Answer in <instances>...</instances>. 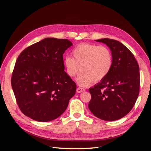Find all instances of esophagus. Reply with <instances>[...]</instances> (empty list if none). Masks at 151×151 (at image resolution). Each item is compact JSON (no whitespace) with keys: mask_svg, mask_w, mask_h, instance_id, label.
Masks as SVG:
<instances>
[{"mask_svg":"<svg viewBox=\"0 0 151 151\" xmlns=\"http://www.w3.org/2000/svg\"><path fill=\"white\" fill-rule=\"evenodd\" d=\"M84 91H85V89L84 88H78L77 89H76V92L78 93Z\"/></svg>","mask_w":151,"mask_h":151,"instance_id":"obj_1","label":"esophagus"}]
</instances>
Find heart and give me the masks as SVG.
Segmentation results:
<instances>
[{
  "label": "heart",
  "mask_w": 151,
  "mask_h": 151,
  "mask_svg": "<svg viewBox=\"0 0 151 151\" xmlns=\"http://www.w3.org/2000/svg\"><path fill=\"white\" fill-rule=\"evenodd\" d=\"M72 56L63 60L65 72L69 77H75L81 69L82 72L77 78L79 86L85 87L91 82L101 81L106 76L113 65L110 50L104 46L82 43L72 50Z\"/></svg>",
  "instance_id": "1"
}]
</instances>
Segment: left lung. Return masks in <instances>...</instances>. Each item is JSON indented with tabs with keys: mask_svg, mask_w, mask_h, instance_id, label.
Returning <instances> with one entry per match:
<instances>
[{
	"mask_svg": "<svg viewBox=\"0 0 151 151\" xmlns=\"http://www.w3.org/2000/svg\"><path fill=\"white\" fill-rule=\"evenodd\" d=\"M106 45L113 56L110 72L89 89L91 99L88 107L104 121H115L132 110L139 95V68L133 54L119 41L104 38L95 40Z\"/></svg>",
	"mask_w": 151,
	"mask_h": 151,
	"instance_id": "1",
	"label": "left lung"
}]
</instances>
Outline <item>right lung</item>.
<instances>
[{
  "label": "right lung",
  "instance_id": "add662e5",
  "mask_svg": "<svg viewBox=\"0 0 151 151\" xmlns=\"http://www.w3.org/2000/svg\"><path fill=\"white\" fill-rule=\"evenodd\" d=\"M72 45L68 40L47 37L19 56L12 87L19 108L27 117L48 122L65 111L76 89L64 71L63 54Z\"/></svg>",
  "mask_w": 151,
  "mask_h": 151
}]
</instances>
